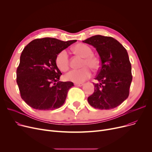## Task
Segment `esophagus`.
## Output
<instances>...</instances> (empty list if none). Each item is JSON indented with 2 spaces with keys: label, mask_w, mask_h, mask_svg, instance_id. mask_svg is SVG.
<instances>
[{
  "label": "esophagus",
  "mask_w": 152,
  "mask_h": 152,
  "mask_svg": "<svg viewBox=\"0 0 152 152\" xmlns=\"http://www.w3.org/2000/svg\"><path fill=\"white\" fill-rule=\"evenodd\" d=\"M75 85L76 86H78V87H81L84 85V84L83 83H75Z\"/></svg>",
  "instance_id": "esophagus-1"
}]
</instances>
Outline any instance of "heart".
<instances>
[{
  "instance_id": "heart-1",
  "label": "heart",
  "mask_w": 152,
  "mask_h": 152,
  "mask_svg": "<svg viewBox=\"0 0 152 152\" xmlns=\"http://www.w3.org/2000/svg\"><path fill=\"white\" fill-rule=\"evenodd\" d=\"M73 51L77 55L84 57L82 61L81 69H73L65 75V77L68 81H73L76 83H80L91 77V71L96 70L99 67V59L93 55V51L91 48L84 44H78L73 48ZM55 64L58 68L61 71H66L69 69V57L66 50L60 51L55 57Z\"/></svg>"
}]
</instances>
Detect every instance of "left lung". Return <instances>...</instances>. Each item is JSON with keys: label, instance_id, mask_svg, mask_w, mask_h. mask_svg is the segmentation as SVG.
Segmentation results:
<instances>
[{"label": "left lung", "instance_id": "1", "mask_svg": "<svg viewBox=\"0 0 152 152\" xmlns=\"http://www.w3.org/2000/svg\"><path fill=\"white\" fill-rule=\"evenodd\" d=\"M84 43L94 46L100 58V67L93 83L94 92L87 98L89 104L100 110L114 108L129 96L132 82L131 64L127 50L115 39L96 35Z\"/></svg>", "mask_w": 152, "mask_h": 152}]
</instances>
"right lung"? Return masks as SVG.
<instances>
[{
	"mask_svg": "<svg viewBox=\"0 0 152 152\" xmlns=\"http://www.w3.org/2000/svg\"><path fill=\"white\" fill-rule=\"evenodd\" d=\"M76 40L66 42L44 37L29 42L20 56L17 83L21 99L38 110H52L61 107L73 83L59 81L61 71L55 57Z\"/></svg>",
	"mask_w": 152,
	"mask_h": 152,
	"instance_id": "obj_1",
	"label": "right lung"
}]
</instances>
